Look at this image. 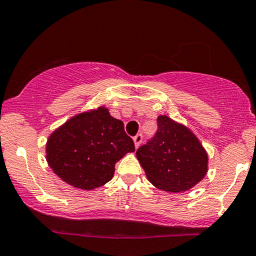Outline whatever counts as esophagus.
I'll list each match as a JSON object with an SVG mask.
<instances>
[{
	"mask_svg": "<svg viewBox=\"0 0 256 256\" xmlns=\"http://www.w3.org/2000/svg\"><path fill=\"white\" fill-rule=\"evenodd\" d=\"M142 134H136V136L134 137V147L136 148H138L140 147V144H141L142 143Z\"/></svg>",
	"mask_w": 256,
	"mask_h": 256,
	"instance_id": "esophagus-1",
	"label": "esophagus"
}]
</instances>
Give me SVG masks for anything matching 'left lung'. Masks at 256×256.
<instances>
[{"mask_svg": "<svg viewBox=\"0 0 256 256\" xmlns=\"http://www.w3.org/2000/svg\"><path fill=\"white\" fill-rule=\"evenodd\" d=\"M136 156L150 184L165 192L190 190L208 172L209 158L198 137L168 115H159L156 137Z\"/></svg>", "mask_w": 256, "mask_h": 256, "instance_id": "obj_1", "label": "left lung"}]
</instances>
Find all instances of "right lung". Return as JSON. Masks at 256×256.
Wrapping results in <instances>:
<instances>
[{"mask_svg":"<svg viewBox=\"0 0 256 256\" xmlns=\"http://www.w3.org/2000/svg\"><path fill=\"white\" fill-rule=\"evenodd\" d=\"M134 152L124 122L109 109H96L74 115L48 136L46 160L53 172L69 186L92 190L114 176L115 164Z\"/></svg>","mask_w":256,"mask_h":256,"instance_id":"1","label":"right lung"}]
</instances>
